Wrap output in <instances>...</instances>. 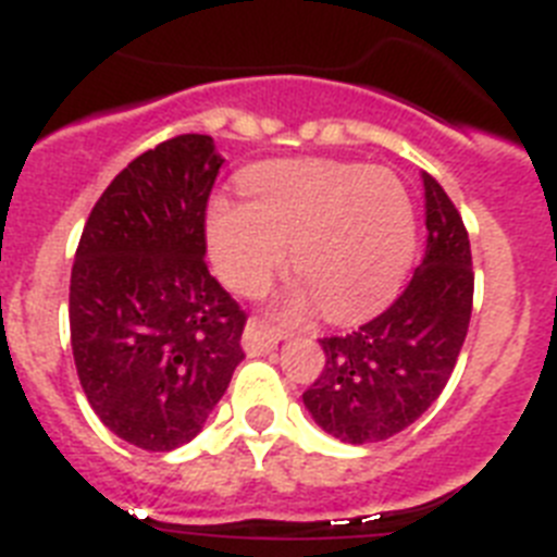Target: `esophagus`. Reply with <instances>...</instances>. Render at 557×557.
Masks as SVG:
<instances>
[{"label": "esophagus", "instance_id": "34e87169", "mask_svg": "<svg viewBox=\"0 0 557 557\" xmlns=\"http://www.w3.org/2000/svg\"><path fill=\"white\" fill-rule=\"evenodd\" d=\"M278 339H282V332H278V329L270 326L268 321L250 318L248 326H245V334H243V346L250 357H259V354L273 351Z\"/></svg>", "mask_w": 557, "mask_h": 557}]
</instances>
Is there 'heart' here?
Masks as SVG:
<instances>
[{
    "label": "heart",
    "instance_id": "heart-1",
    "mask_svg": "<svg viewBox=\"0 0 557 557\" xmlns=\"http://www.w3.org/2000/svg\"><path fill=\"white\" fill-rule=\"evenodd\" d=\"M248 203L218 198L206 236L211 264L236 293H256L289 248L295 278L332 321L376 312L396 295L416 250L405 184L382 166L278 161L245 175Z\"/></svg>",
    "mask_w": 557,
    "mask_h": 557
}]
</instances>
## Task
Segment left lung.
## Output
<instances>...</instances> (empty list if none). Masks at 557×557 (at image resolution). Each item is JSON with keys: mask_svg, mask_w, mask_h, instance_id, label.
Here are the masks:
<instances>
[{"mask_svg": "<svg viewBox=\"0 0 557 557\" xmlns=\"http://www.w3.org/2000/svg\"><path fill=\"white\" fill-rule=\"evenodd\" d=\"M424 181L426 250L396 301L351 334L323 337L326 366L304 405L343 444H376L424 416L449 382L474 301L469 231L444 186Z\"/></svg>", "mask_w": 557, "mask_h": 557, "instance_id": "8db88e82", "label": "left lung"}]
</instances>
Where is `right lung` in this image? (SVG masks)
<instances>
[{
  "mask_svg": "<svg viewBox=\"0 0 557 557\" xmlns=\"http://www.w3.org/2000/svg\"><path fill=\"white\" fill-rule=\"evenodd\" d=\"M220 166L203 133L141 152L95 203L72 264L83 393L113 435L147 451L189 444L245 359L248 314L203 259Z\"/></svg>",
  "mask_w": 557,
  "mask_h": 557,
  "instance_id": "add662e5",
  "label": "right lung"
}]
</instances>
